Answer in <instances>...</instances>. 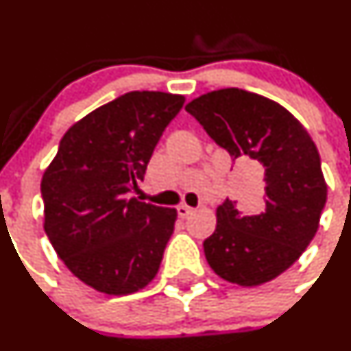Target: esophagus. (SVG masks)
I'll return each mask as SVG.
<instances>
[{
	"label": "esophagus",
	"instance_id": "34e87169",
	"mask_svg": "<svg viewBox=\"0 0 351 351\" xmlns=\"http://www.w3.org/2000/svg\"><path fill=\"white\" fill-rule=\"evenodd\" d=\"M192 210H194V209H192V207L184 206V204L177 207V214H179V217H182V219H184V217L189 216V214H192Z\"/></svg>",
	"mask_w": 351,
	"mask_h": 351
}]
</instances>
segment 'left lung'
<instances>
[{
    "label": "left lung",
    "mask_w": 351,
    "mask_h": 351,
    "mask_svg": "<svg viewBox=\"0 0 351 351\" xmlns=\"http://www.w3.org/2000/svg\"><path fill=\"white\" fill-rule=\"evenodd\" d=\"M186 110L232 160L250 157L265 177L259 213L241 214L229 199L217 207L216 229L204 241L207 263L239 286L274 280L311 243L326 204L315 142L285 107L246 90H214L189 101Z\"/></svg>",
    "instance_id": "8db88e82"
}]
</instances>
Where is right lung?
<instances>
[{
	"mask_svg": "<svg viewBox=\"0 0 351 351\" xmlns=\"http://www.w3.org/2000/svg\"><path fill=\"white\" fill-rule=\"evenodd\" d=\"M182 95L129 92L66 130L41 179L43 228L58 258L105 295L144 289L159 271L177 210L130 197Z\"/></svg>",
	"mask_w": 351,
	"mask_h": 351,
	"instance_id": "right-lung-1",
	"label": "right lung"
}]
</instances>
